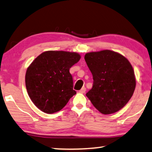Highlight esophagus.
<instances>
[{
	"label": "esophagus",
	"mask_w": 152,
	"mask_h": 152,
	"mask_svg": "<svg viewBox=\"0 0 152 152\" xmlns=\"http://www.w3.org/2000/svg\"><path fill=\"white\" fill-rule=\"evenodd\" d=\"M85 91H86V88L85 87H83L82 89L80 90V93H81V94H85Z\"/></svg>",
	"instance_id": "1"
}]
</instances>
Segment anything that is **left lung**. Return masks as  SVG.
<instances>
[{"mask_svg":"<svg viewBox=\"0 0 152 152\" xmlns=\"http://www.w3.org/2000/svg\"><path fill=\"white\" fill-rule=\"evenodd\" d=\"M85 59L94 79L92 89L86 96L104 115L119 111L135 89L134 72L130 63L125 56L109 50L87 53Z\"/></svg>","mask_w":152,"mask_h":152,"instance_id":"obj_1","label":"left lung"}]
</instances>
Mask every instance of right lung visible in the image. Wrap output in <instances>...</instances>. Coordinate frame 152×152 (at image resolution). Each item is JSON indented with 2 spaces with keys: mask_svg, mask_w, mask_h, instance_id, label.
<instances>
[{
  "mask_svg": "<svg viewBox=\"0 0 152 152\" xmlns=\"http://www.w3.org/2000/svg\"><path fill=\"white\" fill-rule=\"evenodd\" d=\"M80 58L76 53L46 51L29 65L25 76L26 90L42 111L48 114L59 111L76 94L69 69Z\"/></svg>",
  "mask_w": 152,
  "mask_h": 152,
  "instance_id": "right-lung-1",
  "label": "right lung"
}]
</instances>
